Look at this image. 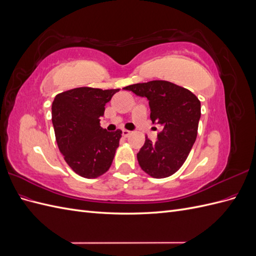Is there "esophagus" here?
Returning <instances> with one entry per match:
<instances>
[{"mask_svg": "<svg viewBox=\"0 0 256 256\" xmlns=\"http://www.w3.org/2000/svg\"><path fill=\"white\" fill-rule=\"evenodd\" d=\"M122 134L125 136V138H127V136H129L130 134H131V131H129V130H126V129H122Z\"/></svg>", "mask_w": 256, "mask_h": 256, "instance_id": "obj_1", "label": "esophagus"}]
</instances>
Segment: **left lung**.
<instances>
[{"mask_svg": "<svg viewBox=\"0 0 256 256\" xmlns=\"http://www.w3.org/2000/svg\"><path fill=\"white\" fill-rule=\"evenodd\" d=\"M124 90L147 98L152 124L162 127L156 142L145 138L136 154L138 164L154 178L173 175L184 164L196 140L200 100L189 90L162 80L132 84Z\"/></svg>", "mask_w": 256, "mask_h": 256, "instance_id": "obj_1", "label": "left lung"}]
</instances>
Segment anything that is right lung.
<instances>
[{
	"label": "right lung",
	"instance_id": "1",
	"mask_svg": "<svg viewBox=\"0 0 256 256\" xmlns=\"http://www.w3.org/2000/svg\"><path fill=\"white\" fill-rule=\"evenodd\" d=\"M118 90L76 88L58 94L52 102V124L60 152L67 164L85 178L110 168L122 131L100 127V118Z\"/></svg>",
	"mask_w": 256,
	"mask_h": 256
}]
</instances>
